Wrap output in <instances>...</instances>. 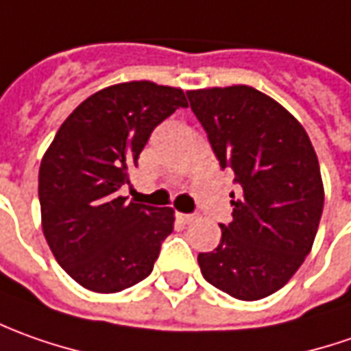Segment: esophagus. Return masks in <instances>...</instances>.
Segmentation results:
<instances>
[{"label": "esophagus", "instance_id": "1", "mask_svg": "<svg viewBox=\"0 0 351 351\" xmlns=\"http://www.w3.org/2000/svg\"><path fill=\"white\" fill-rule=\"evenodd\" d=\"M176 219L180 221V223H192L194 219H196V215H192V213H180V212H176Z\"/></svg>", "mask_w": 351, "mask_h": 351}]
</instances>
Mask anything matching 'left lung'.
<instances>
[{
    "label": "left lung",
    "mask_w": 351,
    "mask_h": 351,
    "mask_svg": "<svg viewBox=\"0 0 351 351\" xmlns=\"http://www.w3.org/2000/svg\"><path fill=\"white\" fill-rule=\"evenodd\" d=\"M221 169H231L233 221L199 252L202 276L235 299L276 293L299 270L319 229L324 186L305 128L272 97L248 85L188 91Z\"/></svg>",
    "instance_id": "8db88e82"
}]
</instances>
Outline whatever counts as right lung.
Listing matches in <instances>:
<instances>
[{"label": "right lung", "instance_id": "1", "mask_svg": "<svg viewBox=\"0 0 351 351\" xmlns=\"http://www.w3.org/2000/svg\"><path fill=\"white\" fill-rule=\"evenodd\" d=\"M188 106L182 89L128 81L101 89L67 116L38 171L46 243L79 285L97 293L132 287L153 270L175 223L173 208L126 202L153 128Z\"/></svg>", "mask_w": 351, "mask_h": 351}]
</instances>
